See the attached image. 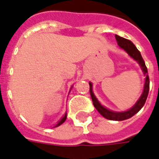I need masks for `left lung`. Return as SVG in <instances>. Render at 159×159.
<instances>
[{
	"mask_svg": "<svg viewBox=\"0 0 159 159\" xmlns=\"http://www.w3.org/2000/svg\"><path fill=\"white\" fill-rule=\"evenodd\" d=\"M116 41L118 45L121 49L125 50L128 53V55L132 57V58L138 62V64L140 65V66L142 68L143 73L145 75V84H144V88H143V92L142 94L141 95L140 98L137 100L135 105L132 108H130L127 111H124V112H115V111H111L109 109H106L105 107H103L98 101L97 98L95 97L94 93L93 92V85L91 83H89V86H90V95H91L92 100H93V103L96 108L98 112L100 113L101 116H103L104 118L110 120H125L127 119L132 117L134 115H136V113L139 111L140 109H142L143 105L145 104V102L147 100V98L149 92V76L148 74V68L146 66L145 62L143 61V59L142 57L141 53L135 46L132 42L129 39H126L125 38L120 37L118 35H116Z\"/></svg>",
	"mask_w": 159,
	"mask_h": 159,
	"instance_id": "1",
	"label": "left lung"
}]
</instances>
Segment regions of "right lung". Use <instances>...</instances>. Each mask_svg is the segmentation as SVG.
Masks as SVG:
<instances>
[{"label": "right lung", "instance_id": "right-lung-1", "mask_svg": "<svg viewBox=\"0 0 159 159\" xmlns=\"http://www.w3.org/2000/svg\"><path fill=\"white\" fill-rule=\"evenodd\" d=\"M66 116H67V115H66V114L64 115V116H63V117L61 118V120H60V121H59L58 123H57V124H56V125L54 126V127H57V126H59V125H61V124H63V123L65 122V120H66Z\"/></svg>", "mask_w": 159, "mask_h": 159}]
</instances>
